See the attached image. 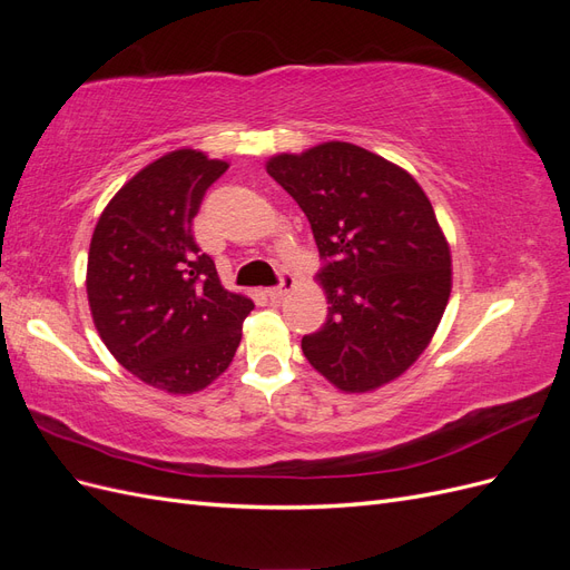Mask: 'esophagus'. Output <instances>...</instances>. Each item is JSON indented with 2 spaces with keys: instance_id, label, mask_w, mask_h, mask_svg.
Returning a JSON list of instances; mask_svg holds the SVG:
<instances>
[{
  "instance_id": "1",
  "label": "esophagus",
  "mask_w": 570,
  "mask_h": 570,
  "mask_svg": "<svg viewBox=\"0 0 570 570\" xmlns=\"http://www.w3.org/2000/svg\"><path fill=\"white\" fill-rule=\"evenodd\" d=\"M289 289H295V278H292V273H281V283L268 287V297L271 299H283Z\"/></svg>"
}]
</instances>
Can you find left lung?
<instances>
[{
	"label": "left lung",
	"instance_id": "8db88e82",
	"mask_svg": "<svg viewBox=\"0 0 570 570\" xmlns=\"http://www.w3.org/2000/svg\"><path fill=\"white\" fill-rule=\"evenodd\" d=\"M268 176L312 223L327 321L302 352L344 392L402 375L435 335L452 292L450 245L404 168L350 142L278 154Z\"/></svg>",
	"mask_w": 570,
	"mask_h": 570
}]
</instances>
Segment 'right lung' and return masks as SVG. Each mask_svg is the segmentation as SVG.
Segmentation results:
<instances>
[{
	"label": "right lung",
	"mask_w": 570,
	"mask_h": 570,
	"mask_svg": "<svg viewBox=\"0 0 570 570\" xmlns=\"http://www.w3.org/2000/svg\"><path fill=\"white\" fill-rule=\"evenodd\" d=\"M226 161L178 149L145 166L101 212L88 256L97 333L142 383L204 390L230 366L254 302L220 285L195 243L199 204Z\"/></svg>",
	"instance_id": "1"
}]
</instances>
